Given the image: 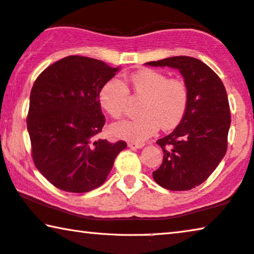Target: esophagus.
<instances>
[{
    "mask_svg": "<svg viewBox=\"0 0 254 254\" xmlns=\"http://www.w3.org/2000/svg\"><path fill=\"white\" fill-rule=\"evenodd\" d=\"M144 144L142 143H133V142H128L127 143V147L128 148H132V149H141Z\"/></svg>",
    "mask_w": 254,
    "mask_h": 254,
    "instance_id": "1",
    "label": "esophagus"
}]
</instances>
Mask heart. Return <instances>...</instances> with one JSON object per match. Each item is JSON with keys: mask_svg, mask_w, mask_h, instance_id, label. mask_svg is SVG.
Masks as SVG:
<instances>
[{"mask_svg": "<svg viewBox=\"0 0 254 254\" xmlns=\"http://www.w3.org/2000/svg\"><path fill=\"white\" fill-rule=\"evenodd\" d=\"M133 94L142 100L138 118L124 120L111 126L116 138L141 142L158 130H172L183 120L189 105V90L182 80L170 79L163 72L146 69L130 75ZM128 100V88L119 78L104 83L98 95L100 107L112 118L124 114Z\"/></svg>", "mask_w": 254, "mask_h": 254, "instance_id": "b5f03b06", "label": "heart"}]
</instances>
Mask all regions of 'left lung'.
I'll use <instances>...</instances> for the list:
<instances>
[{
    "instance_id": "8db88e82",
    "label": "left lung",
    "mask_w": 254,
    "mask_h": 254,
    "mask_svg": "<svg viewBox=\"0 0 254 254\" xmlns=\"http://www.w3.org/2000/svg\"><path fill=\"white\" fill-rule=\"evenodd\" d=\"M146 65L179 70L189 90L183 120L156 142L164 158L152 178L167 190H191L210 176L226 154L231 127L226 89L207 64L190 56H173Z\"/></svg>"
}]
</instances>
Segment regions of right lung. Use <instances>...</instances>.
<instances>
[{
	"label": "right lung",
	"mask_w": 254,
	"mask_h": 254,
	"mask_svg": "<svg viewBox=\"0 0 254 254\" xmlns=\"http://www.w3.org/2000/svg\"><path fill=\"white\" fill-rule=\"evenodd\" d=\"M119 70L99 60L72 55L36 79L27 128L36 167L58 189L73 193L97 189L127 148L124 141L95 139L105 124L99 91Z\"/></svg>",
	"instance_id": "right-lung-1"
}]
</instances>
